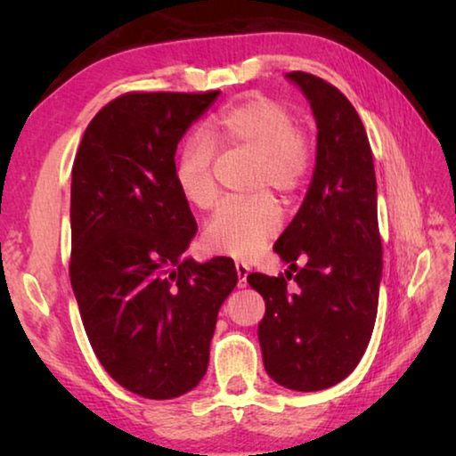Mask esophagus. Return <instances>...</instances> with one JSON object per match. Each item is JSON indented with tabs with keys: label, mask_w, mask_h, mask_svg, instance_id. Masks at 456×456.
Here are the masks:
<instances>
[{
	"label": "esophagus",
	"mask_w": 456,
	"mask_h": 456,
	"mask_svg": "<svg viewBox=\"0 0 456 456\" xmlns=\"http://www.w3.org/2000/svg\"><path fill=\"white\" fill-rule=\"evenodd\" d=\"M235 272H237V277H239V288H245L247 285V275H249V267H247L245 264H235Z\"/></svg>",
	"instance_id": "esophagus-1"
}]
</instances>
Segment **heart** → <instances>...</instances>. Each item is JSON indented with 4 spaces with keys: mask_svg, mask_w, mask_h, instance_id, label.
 Returning a JSON list of instances; mask_svg holds the SVG:
<instances>
[{
    "mask_svg": "<svg viewBox=\"0 0 456 456\" xmlns=\"http://www.w3.org/2000/svg\"><path fill=\"white\" fill-rule=\"evenodd\" d=\"M249 152L243 187L253 197L225 200L205 227V245L233 259H253L280 233L281 211L273 189L289 200L305 187L314 168V149L299 120L280 100L256 94L215 114L205 136H191L176 152L173 176L183 199L211 209L219 199L217 151Z\"/></svg>",
    "mask_w": 456,
    "mask_h": 456,
    "instance_id": "obj_1",
    "label": "heart"
}]
</instances>
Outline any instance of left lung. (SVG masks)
I'll return each mask as SVG.
<instances>
[{
    "instance_id": "left-lung-1",
    "label": "left lung",
    "mask_w": 456,
    "mask_h": 456,
    "mask_svg": "<svg viewBox=\"0 0 456 456\" xmlns=\"http://www.w3.org/2000/svg\"><path fill=\"white\" fill-rule=\"evenodd\" d=\"M288 78L310 100L318 125L315 168L302 207L273 245L289 269L280 277L249 273L247 281L265 299L257 336L267 374L289 390L315 392L352 374L368 348L382 241L372 151L356 108L318 76ZM291 276L296 292L287 288Z\"/></svg>"
}]
</instances>
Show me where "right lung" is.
Instances as JSON below:
<instances>
[{
    "label": "right lung",
    "mask_w": 456,
    "mask_h": 456,
    "mask_svg": "<svg viewBox=\"0 0 456 456\" xmlns=\"http://www.w3.org/2000/svg\"><path fill=\"white\" fill-rule=\"evenodd\" d=\"M219 96L130 92L108 102L72 167L70 281L100 364L151 400L195 388L209 366L233 259L184 257L197 223L176 189V144Z\"/></svg>",
    "instance_id": "1"
}]
</instances>
